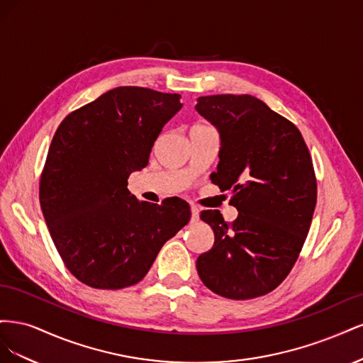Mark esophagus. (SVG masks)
<instances>
[{"label": "esophagus", "instance_id": "1", "mask_svg": "<svg viewBox=\"0 0 363 363\" xmlns=\"http://www.w3.org/2000/svg\"><path fill=\"white\" fill-rule=\"evenodd\" d=\"M200 219V208L196 206H192L191 207V221L192 223H196Z\"/></svg>", "mask_w": 363, "mask_h": 363}]
</instances>
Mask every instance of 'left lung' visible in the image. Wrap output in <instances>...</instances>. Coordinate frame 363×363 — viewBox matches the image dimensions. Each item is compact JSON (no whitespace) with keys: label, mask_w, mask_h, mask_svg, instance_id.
<instances>
[{"label":"left lung","mask_w":363,"mask_h":363,"mask_svg":"<svg viewBox=\"0 0 363 363\" xmlns=\"http://www.w3.org/2000/svg\"><path fill=\"white\" fill-rule=\"evenodd\" d=\"M195 111L219 133V163L212 182L232 189V224L204 211L213 247L196 259L206 286L230 300L276 289L298 257L316 204L313 164L304 139L286 118L252 95H211Z\"/></svg>","instance_id":"left-lung-1"}]
</instances>
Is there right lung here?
Segmentation results:
<instances>
[{
	"label": "right lung",
	"instance_id": "add662e5",
	"mask_svg": "<svg viewBox=\"0 0 363 363\" xmlns=\"http://www.w3.org/2000/svg\"><path fill=\"white\" fill-rule=\"evenodd\" d=\"M179 94L121 86L62 121L39 186L40 208L65 265L96 289H123L147 276L168 239L191 219L189 204L138 201L128 175L148 164Z\"/></svg>",
	"mask_w": 363,
	"mask_h": 363
}]
</instances>
